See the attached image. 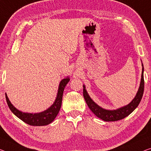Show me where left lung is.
<instances>
[{"label":"left lung","instance_id":"1","mask_svg":"<svg viewBox=\"0 0 151 151\" xmlns=\"http://www.w3.org/2000/svg\"><path fill=\"white\" fill-rule=\"evenodd\" d=\"M142 71L140 85L136 96L129 104L116 110H106L102 109V107L99 106L89 97V94L87 93L86 89H85V85H83V97H84L88 107L95 114V115L104 121H116L124 119L136 109L137 106L140 104L142 98L144 88H145L144 67L142 64Z\"/></svg>","mask_w":151,"mask_h":151}]
</instances>
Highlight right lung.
Returning <instances> with one entry per match:
<instances>
[{
  "instance_id": "obj_1",
  "label": "right lung",
  "mask_w": 151,
  "mask_h": 151,
  "mask_svg": "<svg viewBox=\"0 0 151 151\" xmlns=\"http://www.w3.org/2000/svg\"><path fill=\"white\" fill-rule=\"evenodd\" d=\"M70 78L68 76L66 78H64L60 83L59 87H58V91L57 94V97L53 104L43 112H40L39 113H27V112H23L17 110L14 106L11 104L9 100V98L5 93L6 100L7 102L8 106L11 112L17 116L18 118L23 121L27 124L33 126H43L49 125L55 119L57 116L58 112H59L60 108L62 105V96L64 90L67 83L69 82Z\"/></svg>"
}]
</instances>
